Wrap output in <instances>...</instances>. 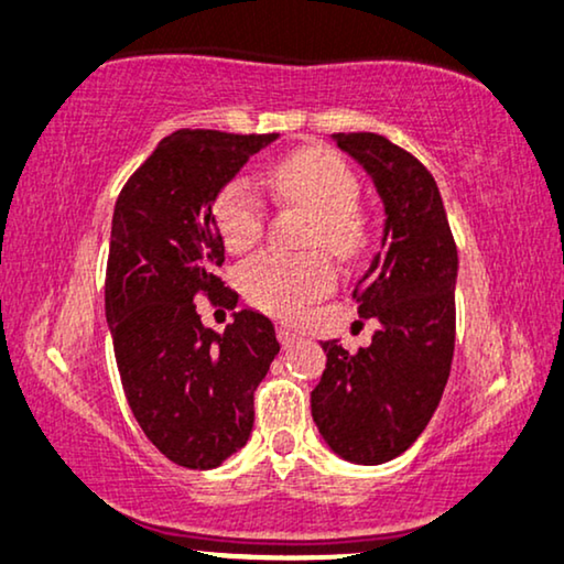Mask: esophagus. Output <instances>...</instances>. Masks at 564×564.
Segmentation results:
<instances>
[{
  "label": "esophagus",
  "mask_w": 564,
  "mask_h": 564,
  "mask_svg": "<svg viewBox=\"0 0 564 564\" xmlns=\"http://www.w3.org/2000/svg\"><path fill=\"white\" fill-rule=\"evenodd\" d=\"M275 335H278V340H281L283 348H289L291 344H296V340H299V333L294 330V327H289V325H278L275 327Z\"/></svg>",
  "instance_id": "obj_1"
}]
</instances>
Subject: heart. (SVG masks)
Returning <instances> with one entry per match:
<instances>
[{
  "label": "heart",
  "instance_id": "heart-1",
  "mask_svg": "<svg viewBox=\"0 0 564 564\" xmlns=\"http://www.w3.org/2000/svg\"><path fill=\"white\" fill-rule=\"evenodd\" d=\"M270 187L281 203L312 216L310 247H323L338 262H356L372 245V224L356 205L359 180L351 166L319 145L299 148L270 169ZM213 224L231 252H247L265 234L268 208L247 180H231L210 205ZM335 270L323 252H260L239 268V289L258 310L275 317H294L312 299L325 296Z\"/></svg>",
  "mask_w": 564,
  "mask_h": 564
}]
</instances>
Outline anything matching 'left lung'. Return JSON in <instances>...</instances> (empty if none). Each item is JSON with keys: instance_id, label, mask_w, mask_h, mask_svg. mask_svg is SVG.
I'll return each instance as SVG.
<instances>
[{"instance_id": "8db88e82", "label": "left lung", "mask_w": 564, "mask_h": 564, "mask_svg": "<svg viewBox=\"0 0 564 564\" xmlns=\"http://www.w3.org/2000/svg\"><path fill=\"white\" fill-rule=\"evenodd\" d=\"M384 203L382 252L354 299L380 330L348 354L325 340L327 365L312 390V419L340 458L393 460L409 451L437 409L455 351L458 249L437 182L416 155L375 132H338Z\"/></svg>"}]
</instances>
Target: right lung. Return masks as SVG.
<instances>
[{
	"label": "right lung",
	"mask_w": 564,
	"mask_h": 564,
	"mask_svg": "<svg viewBox=\"0 0 564 564\" xmlns=\"http://www.w3.org/2000/svg\"><path fill=\"white\" fill-rule=\"evenodd\" d=\"M278 134L180 130L159 142L119 192L106 262V323L140 430L184 468H216L245 447L254 390L281 351L275 327L234 312L224 335L203 325L197 296L237 306L224 286V239L210 205L249 155Z\"/></svg>",
	"instance_id": "1"
}]
</instances>
